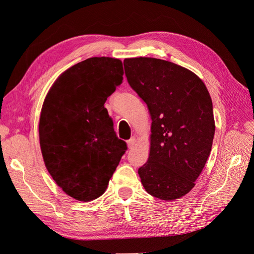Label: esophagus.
<instances>
[{
  "instance_id": "obj_1",
  "label": "esophagus",
  "mask_w": 254,
  "mask_h": 254,
  "mask_svg": "<svg viewBox=\"0 0 254 254\" xmlns=\"http://www.w3.org/2000/svg\"><path fill=\"white\" fill-rule=\"evenodd\" d=\"M135 143H136V139L133 136V137H131V139H130V140L127 142L128 148H129V149H132V148L134 147V146H135Z\"/></svg>"
}]
</instances>
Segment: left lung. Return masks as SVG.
Returning <instances> with one entry per match:
<instances>
[{"label":"left lung","instance_id":"1","mask_svg":"<svg viewBox=\"0 0 254 254\" xmlns=\"http://www.w3.org/2000/svg\"><path fill=\"white\" fill-rule=\"evenodd\" d=\"M127 80L151 119L148 160L139 168L145 190L165 201L190 193L212 148V99L198 76L158 58L124 60Z\"/></svg>","mask_w":254,"mask_h":254}]
</instances>
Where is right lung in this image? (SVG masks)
Returning a JSON list of instances; mask_svg holds the SVG:
<instances>
[{
	"instance_id": "obj_1",
	"label": "right lung",
	"mask_w": 254,
	"mask_h": 254,
	"mask_svg": "<svg viewBox=\"0 0 254 254\" xmlns=\"http://www.w3.org/2000/svg\"><path fill=\"white\" fill-rule=\"evenodd\" d=\"M123 75L120 59L88 58L61 73L44 98L39 120L44 164L57 186L78 201L105 193L127 149L104 107Z\"/></svg>"
}]
</instances>
